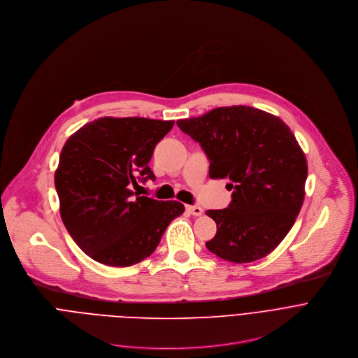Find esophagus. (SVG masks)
Instances as JSON below:
<instances>
[{
    "label": "esophagus",
    "mask_w": 358,
    "mask_h": 358,
    "mask_svg": "<svg viewBox=\"0 0 358 358\" xmlns=\"http://www.w3.org/2000/svg\"><path fill=\"white\" fill-rule=\"evenodd\" d=\"M186 210L194 217H199L203 214V208L200 206H186Z\"/></svg>",
    "instance_id": "esophagus-1"
}]
</instances>
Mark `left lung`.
Segmentation results:
<instances>
[{"label": "left lung", "instance_id": "left-lung-1", "mask_svg": "<svg viewBox=\"0 0 358 358\" xmlns=\"http://www.w3.org/2000/svg\"><path fill=\"white\" fill-rule=\"evenodd\" d=\"M178 125L207 154L208 176L231 182V204L206 211L217 224L208 251L237 264L266 257L289 233L305 200L308 162L291 128L248 106L217 107Z\"/></svg>", "mask_w": 358, "mask_h": 358}]
</instances>
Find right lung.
Segmentation results:
<instances>
[{
    "mask_svg": "<svg viewBox=\"0 0 358 358\" xmlns=\"http://www.w3.org/2000/svg\"><path fill=\"white\" fill-rule=\"evenodd\" d=\"M175 121L101 117L71 134L55 171L62 222L94 261L129 266L148 258L171 222L185 211L176 200L134 194L136 178L155 179L150 161Z\"/></svg>",
    "mask_w": 358,
    "mask_h": 358,
    "instance_id": "1",
    "label": "right lung"
}]
</instances>
